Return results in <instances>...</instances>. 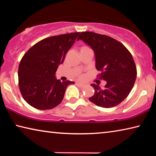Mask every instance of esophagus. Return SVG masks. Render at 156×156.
I'll use <instances>...</instances> for the list:
<instances>
[{
	"instance_id": "esophagus-1",
	"label": "esophagus",
	"mask_w": 156,
	"mask_h": 156,
	"mask_svg": "<svg viewBox=\"0 0 156 156\" xmlns=\"http://www.w3.org/2000/svg\"><path fill=\"white\" fill-rule=\"evenodd\" d=\"M77 84L80 87H81V88H83V87H85V84H82V83H77Z\"/></svg>"
}]
</instances>
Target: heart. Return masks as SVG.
Instances as JSON below:
<instances>
[{
  "label": "heart",
  "instance_id": "heart-1",
  "mask_svg": "<svg viewBox=\"0 0 156 156\" xmlns=\"http://www.w3.org/2000/svg\"><path fill=\"white\" fill-rule=\"evenodd\" d=\"M85 47H82V48H85ZM80 78H83V76H80Z\"/></svg>",
  "mask_w": 156,
  "mask_h": 156
}]
</instances>
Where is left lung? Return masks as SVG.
Segmentation results:
<instances>
[{"mask_svg": "<svg viewBox=\"0 0 156 156\" xmlns=\"http://www.w3.org/2000/svg\"><path fill=\"white\" fill-rule=\"evenodd\" d=\"M82 40L94 50L98 77L107 82L105 89L91 84L95 94L89 100L97 106L110 108L119 105L130 93L135 83L137 69L129 50L115 39L91 31L80 33Z\"/></svg>", "mask_w": 156, "mask_h": 156, "instance_id": "1", "label": "left lung"}]
</instances>
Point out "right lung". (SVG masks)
I'll use <instances>...</instances> for the list:
<instances>
[{
    "mask_svg": "<svg viewBox=\"0 0 156 156\" xmlns=\"http://www.w3.org/2000/svg\"><path fill=\"white\" fill-rule=\"evenodd\" d=\"M79 34L44 38L31 47L22 58L18 67V85L23 98L31 107L40 110L56 107L62 102L68 85L74 84L57 80L55 73Z\"/></svg>",
    "mask_w": 156,
    "mask_h": 156,
    "instance_id": "1",
    "label": "right lung"
}]
</instances>
